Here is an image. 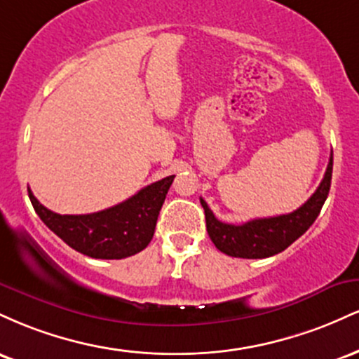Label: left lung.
<instances>
[{"label": "left lung", "mask_w": 359, "mask_h": 359, "mask_svg": "<svg viewBox=\"0 0 359 359\" xmlns=\"http://www.w3.org/2000/svg\"><path fill=\"white\" fill-rule=\"evenodd\" d=\"M332 177V155L329 158L323 182L317 191L294 212L280 214L275 217H259L243 224H228L214 216L205 201L201 197L204 208L208 234L216 248L229 257L236 258H269L280 253L304 233L317 219L320 209L327 199Z\"/></svg>", "instance_id": "1"}]
</instances>
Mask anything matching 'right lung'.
I'll return each mask as SVG.
<instances>
[{
    "label": "right lung",
    "mask_w": 359,
    "mask_h": 359,
    "mask_svg": "<svg viewBox=\"0 0 359 359\" xmlns=\"http://www.w3.org/2000/svg\"><path fill=\"white\" fill-rule=\"evenodd\" d=\"M175 175L147 185L125 203L93 214H57L36 201L28 189L35 212L62 241L90 258L121 259L145 250Z\"/></svg>",
    "instance_id": "1"
}]
</instances>
